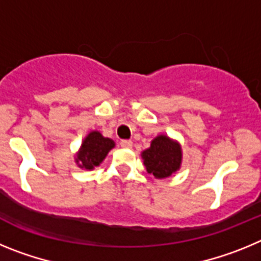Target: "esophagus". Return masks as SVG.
Masks as SVG:
<instances>
[{
	"instance_id": "34e87169",
	"label": "esophagus",
	"mask_w": 261,
	"mask_h": 261,
	"mask_svg": "<svg viewBox=\"0 0 261 261\" xmlns=\"http://www.w3.org/2000/svg\"><path fill=\"white\" fill-rule=\"evenodd\" d=\"M120 146L125 147V149H130L133 146V142L130 140H121L120 141Z\"/></svg>"
}]
</instances>
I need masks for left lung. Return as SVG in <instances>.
<instances>
[{
  "instance_id": "obj_1",
  "label": "left lung",
  "mask_w": 261,
  "mask_h": 261,
  "mask_svg": "<svg viewBox=\"0 0 261 261\" xmlns=\"http://www.w3.org/2000/svg\"><path fill=\"white\" fill-rule=\"evenodd\" d=\"M142 158L147 172L162 179L179 170L181 150L177 142L171 141L166 136H158L151 141L150 147L142 151Z\"/></svg>"
}]
</instances>
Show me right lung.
I'll return each instance as SVG.
<instances>
[{"instance_id": "1", "label": "right lung", "mask_w": 261, "mask_h": 261, "mask_svg": "<svg viewBox=\"0 0 261 261\" xmlns=\"http://www.w3.org/2000/svg\"><path fill=\"white\" fill-rule=\"evenodd\" d=\"M115 146V142L110 138L103 137L99 132H91L85 141L82 142L80 154H78L75 162L80 167L94 168L102 163L103 159L108 154V151Z\"/></svg>"}]
</instances>
